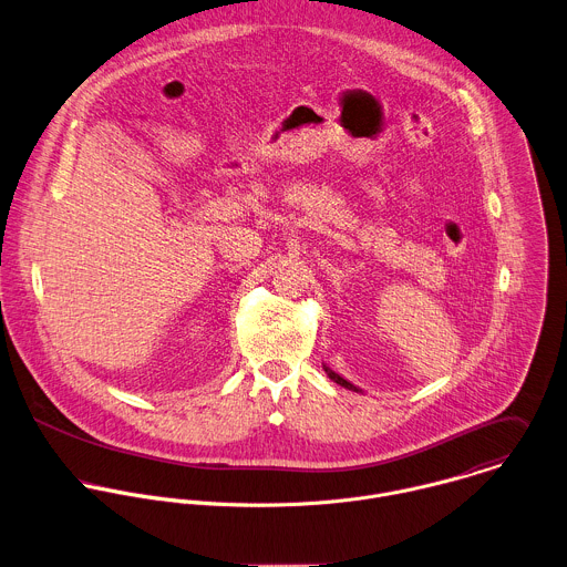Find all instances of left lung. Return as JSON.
I'll use <instances>...</instances> for the list:
<instances>
[{
  "mask_svg": "<svg viewBox=\"0 0 567 567\" xmlns=\"http://www.w3.org/2000/svg\"><path fill=\"white\" fill-rule=\"evenodd\" d=\"M324 371H327V375H329V378H331V380H333V382H338V384H340V386H344V389H351V391H358V389H355V386H353V384H351V382H347V380H344V378H340V375H338V373H333V371H331V369H324Z\"/></svg>",
  "mask_w": 567,
  "mask_h": 567,
  "instance_id": "8db88e82",
  "label": "left lung"
}]
</instances>
